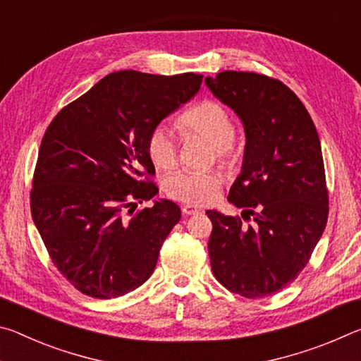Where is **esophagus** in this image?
Segmentation results:
<instances>
[{
	"mask_svg": "<svg viewBox=\"0 0 361 361\" xmlns=\"http://www.w3.org/2000/svg\"><path fill=\"white\" fill-rule=\"evenodd\" d=\"M181 212L185 213V215H197V213H200L202 210L197 209V207L188 204V205H183V207H181Z\"/></svg>",
	"mask_w": 361,
	"mask_h": 361,
	"instance_id": "obj_1",
	"label": "esophagus"
}]
</instances>
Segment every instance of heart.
I'll return each mask as SVG.
<instances>
[{"label": "heart", "mask_w": 361, "mask_h": 361, "mask_svg": "<svg viewBox=\"0 0 361 361\" xmlns=\"http://www.w3.org/2000/svg\"><path fill=\"white\" fill-rule=\"evenodd\" d=\"M178 127L185 135H194L205 140L215 149L219 162H234L239 151L234 143V126L223 105L218 102L205 100L178 119ZM146 151L151 162L157 169H170L176 162V146L166 127L152 129L146 140ZM223 185V176L218 172H175L164 183L169 197L189 205H209L218 197Z\"/></svg>", "instance_id": "1"}]
</instances>
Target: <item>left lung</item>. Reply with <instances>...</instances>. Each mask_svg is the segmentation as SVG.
Returning a JSON list of instances; mask_svg holds the SVG:
<instances>
[{
  "instance_id": "left-lung-1",
  "label": "left lung",
  "mask_w": 361,
  "mask_h": 361,
  "mask_svg": "<svg viewBox=\"0 0 361 361\" xmlns=\"http://www.w3.org/2000/svg\"><path fill=\"white\" fill-rule=\"evenodd\" d=\"M207 87L243 124L245 151L228 200L242 218L207 210L212 271L245 298L274 295L298 277L325 231L328 191L320 138L291 89L258 73L221 71Z\"/></svg>"
}]
</instances>
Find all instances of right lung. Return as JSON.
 I'll use <instances>...</instances> for the list:
<instances>
[{"mask_svg":"<svg viewBox=\"0 0 361 361\" xmlns=\"http://www.w3.org/2000/svg\"><path fill=\"white\" fill-rule=\"evenodd\" d=\"M202 75L116 71L70 103L42 137L32 216L57 266L84 295L111 299L151 277L180 207L159 192L146 151L152 129L199 92ZM130 208L129 212H126Z\"/></svg>","mask_w":361,"mask_h":361,"instance_id":"add662e5","label":"right lung"}]
</instances>
